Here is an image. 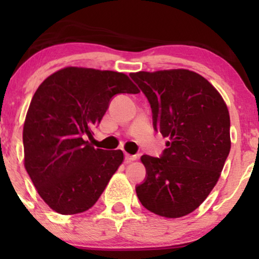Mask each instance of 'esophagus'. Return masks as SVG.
<instances>
[{
  "mask_svg": "<svg viewBox=\"0 0 259 259\" xmlns=\"http://www.w3.org/2000/svg\"><path fill=\"white\" fill-rule=\"evenodd\" d=\"M136 159H138V156H134V154L125 153V162L126 163H130V162H133V160H136Z\"/></svg>",
  "mask_w": 259,
  "mask_h": 259,
  "instance_id": "34e87169",
  "label": "esophagus"
}]
</instances>
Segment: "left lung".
Masks as SVG:
<instances>
[{"mask_svg": "<svg viewBox=\"0 0 259 259\" xmlns=\"http://www.w3.org/2000/svg\"><path fill=\"white\" fill-rule=\"evenodd\" d=\"M152 109L153 127L167 138L160 158L144 154L146 180L136 195L165 218L190 214L215 186L230 152V115L217 89L187 69L130 74Z\"/></svg>", "mask_w": 259, "mask_h": 259, "instance_id": "left-lung-1", "label": "left lung"}]
</instances>
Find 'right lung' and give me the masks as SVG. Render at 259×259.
I'll list each match as a JSON object with an SVG mask.
<instances>
[{
  "mask_svg": "<svg viewBox=\"0 0 259 259\" xmlns=\"http://www.w3.org/2000/svg\"><path fill=\"white\" fill-rule=\"evenodd\" d=\"M138 92L126 74L92 68L65 67L41 82L23 127L24 167L51 209L78 214L96 203L124 154L95 148L85 138L114 95Z\"/></svg>",
  "mask_w": 259,
  "mask_h": 259,
  "instance_id": "right-lung-1",
  "label": "right lung"
}]
</instances>
